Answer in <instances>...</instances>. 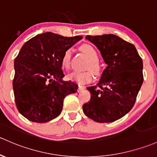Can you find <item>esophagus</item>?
I'll use <instances>...</instances> for the list:
<instances>
[{
    "mask_svg": "<svg viewBox=\"0 0 157 157\" xmlns=\"http://www.w3.org/2000/svg\"><path fill=\"white\" fill-rule=\"evenodd\" d=\"M85 86H82V85H78V92L81 91V90H84V89H85Z\"/></svg>",
    "mask_w": 157,
    "mask_h": 157,
    "instance_id": "esophagus-1",
    "label": "esophagus"
}]
</instances>
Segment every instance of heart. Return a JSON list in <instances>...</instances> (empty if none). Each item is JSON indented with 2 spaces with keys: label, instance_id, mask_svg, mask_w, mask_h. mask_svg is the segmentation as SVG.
I'll return each mask as SVG.
<instances>
[{
  "label": "heart",
  "instance_id": "b5f03b06",
  "mask_svg": "<svg viewBox=\"0 0 157 157\" xmlns=\"http://www.w3.org/2000/svg\"><path fill=\"white\" fill-rule=\"evenodd\" d=\"M81 50L90 59V62L88 67L90 68L92 71L95 73L99 72V67L97 65V61H98V55L95 50V48L92 45L89 44H84L81 46ZM72 56V49L68 48L63 53V57L61 59V64L66 69L70 68V61H71ZM68 78L72 81L78 82L80 84H85L87 82H91L94 75L91 71H86V72H72L68 75Z\"/></svg>",
  "mask_w": 157,
  "mask_h": 157
}]
</instances>
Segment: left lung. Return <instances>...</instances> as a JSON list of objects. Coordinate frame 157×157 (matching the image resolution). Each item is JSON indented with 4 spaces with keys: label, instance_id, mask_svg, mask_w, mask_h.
<instances>
[{
    "label": "left lung",
    "instance_id": "left-lung-1",
    "mask_svg": "<svg viewBox=\"0 0 157 157\" xmlns=\"http://www.w3.org/2000/svg\"><path fill=\"white\" fill-rule=\"evenodd\" d=\"M97 46L107 67L97 86L87 87L90 100L83 105L87 117L110 123L132 109L143 78V62L134 45L114 34L86 36Z\"/></svg>",
    "mask_w": 157,
    "mask_h": 157
}]
</instances>
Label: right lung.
Segmentation results:
<instances>
[{"label":"right lung","instance_id":"add662e5","mask_svg":"<svg viewBox=\"0 0 157 157\" xmlns=\"http://www.w3.org/2000/svg\"><path fill=\"white\" fill-rule=\"evenodd\" d=\"M82 36L67 37L52 32L40 33L21 47L15 59L13 82L18 112L32 122L46 123L60 114L63 99L78 85L63 81V53Z\"/></svg>","mask_w":157,"mask_h":157}]
</instances>
